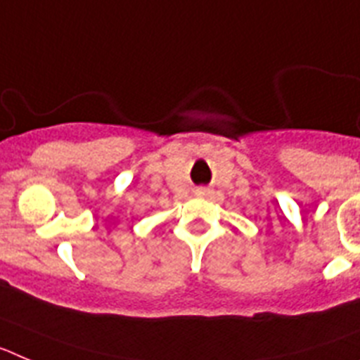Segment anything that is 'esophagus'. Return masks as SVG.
<instances>
[{"label": "esophagus", "mask_w": 360, "mask_h": 360, "mask_svg": "<svg viewBox=\"0 0 360 360\" xmlns=\"http://www.w3.org/2000/svg\"><path fill=\"white\" fill-rule=\"evenodd\" d=\"M200 193H205V189H200Z\"/></svg>", "instance_id": "obj_1"}]
</instances>
